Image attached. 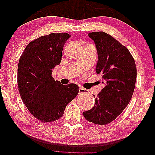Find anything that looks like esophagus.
Masks as SVG:
<instances>
[{
	"instance_id": "1",
	"label": "esophagus",
	"mask_w": 155,
	"mask_h": 155,
	"mask_svg": "<svg viewBox=\"0 0 155 155\" xmlns=\"http://www.w3.org/2000/svg\"><path fill=\"white\" fill-rule=\"evenodd\" d=\"M79 93L80 94H84H84H87V93H88V91L82 87H80Z\"/></svg>"
}]
</instances>
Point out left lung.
Returning <instances> with one entry per match:
<instances>
[{"instance_id": "obj_1", "label": "left lung", "mask_w": 155, "mask_h": 155, "mask_svg": "<svg viewBox=\"0 0 155 155\" xmlns=\"http://www.w3.org/2000/svg\"><path fill=\"white\" fill-rule=\"evenodd\" d=\"M88 35L95 42L98 55L96 73L102 75L104 87L95 98L94 106L83 114L88 121L104 125L115 120L130 102L135 87L136 65L127 48L111 35L103 31Z\"/></svg>"}]
</instances>
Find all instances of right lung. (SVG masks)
<instances>
[{
	"label": "right lung",
	"mask_w": 155,
	"mask_h": 155,
	"mask_svg": "<svg viewBox=\"0 0 155 155\" xmlns=\"http://www.w3.org/2000/svg\"><path fill=\"white\" fill-rule=\"evenodd\" d=\"M68 34H50L31 41L18 66L20 97L30 113L42 122L58 120L79 92L75 84L63 85L52 78L53 69L62 60Z\"/></svg>",
	"instance_id": "1"
}]
</instances>
